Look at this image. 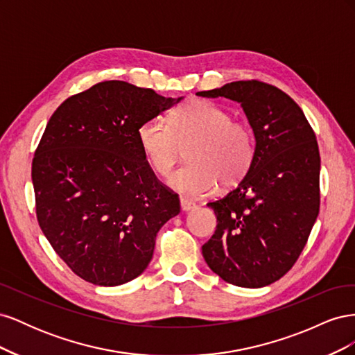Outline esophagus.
Listing matches in <instances>:
<instances>
[{
  "label": "esophagus",
  "instance_id": "1",
  "mask_svg": "<svg viewBox=\"0 0 355 355\" xmlns=\"http://www.w3.org/2000/svg\"><path fill=\"white\" fill-rule=\"evenodd\" d=\"M196 207H197V204L194 201H191L188 198H180V209L184 210V211L192 210V209H196Z\"/></svg>",
  "mask_w": 355,
  "mask_h": 355
}]
</instances>
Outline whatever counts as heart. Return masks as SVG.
Here are the masks:
<instances>
[{"mask_svg": "<svg viewBox=\"0 0 355 355\" xmlns=\"http://www.w3.org/2000/svg\"><path fill=\"white\" fill-rule=\"evenodd\" d=\"M222 106L191 99L167 116L149 118L137 128V141L148 164L158 176H167L188 148V164L168 179L175 191L189 197L209 196L218 188L232 187L247 175L256 154L252 127Z\"/></svg>", "mask_w": 355, "mask_h": 355, "instance_id": "obj_1", "label": "heart"}]
</instances>
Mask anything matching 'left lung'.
I'll return each mask as SVG.
<instances>
[{"mask_svg":"<svg viewBox=\"0 0 355 355\" xmlns=\"http://www.w3.org/2000/svg\"><path fill=\"white\" fill-rule=\"evenodd\" d=\"M240 102L256 137L247 175L228 194L207 202L218 225L202 256L222 280L263 287L292 270L320 210V151L299 105L275 85L235 81L198 92Z\"/></svg>","mask_w":355,"mask_h":355,"instance_id":"left-lung-1","label":"left lung"}]
</instances>
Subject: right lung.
<instances>
[{"instance_id":"obj_1","label":"right lung","mask_w":355,"mask_h":355,"mask_svg":"<svg viewBox=\"0 0 355 355\" xmlns=\"http://www.w3.org/2000/svg\"><path fill=\"white\" fill-rule=\"evenodd\" d=\"M173 103L153 89L102 81L49 120L32 159L37 219L83 280L118 286L141 275L157 232L180 211L137 141L139 125Z\"/></svg>"}]
</instances>
